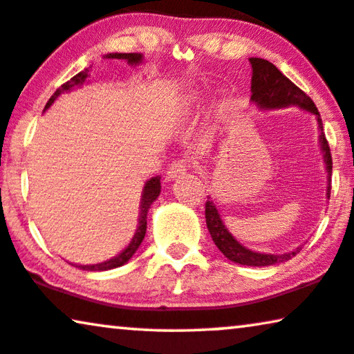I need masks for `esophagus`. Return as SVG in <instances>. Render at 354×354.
Listing matches in <instances>:
<instances>
[{
    "mask_svg": "<svg viewBox=\"0 0 354 354\" xmlns=\"http://www.w3.org/2000/svg\"><path fill=\"white\" fill-rule=\"evenodd\" d=\"M186 171H187L186 162L176 160V162H173L170 167H168V170H167V179H168V181H173V179L183 176Z\"/></svg>",
    "mask_w": 354,
    "mask_h": 354,
    "instance_id": "esophagus-1",
    "label": "esophagus"
}]
</instances>
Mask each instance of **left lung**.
<instances>
[{"label": "left lung", "instance_id": "obj_1", "mask_svg": "<svg viewBox=\"0 0 354 354\" xmlns=\"http://www.w3.org/2000/svg\"><path fill=\"white\" fill-rule=\"evenodd\" d=\"M252 64V101L257 104L260 109H282L288 106H297L303 109V111L311 112L316 115L317 127H319V144L321 151L324 153L326 170H327V198L330 197V175H332V156L330 147L326 139L324 129H322V120L319 112L311 101L310 96H306L297 84H293L279 68L271 64L270 61L260 57H250L248 59ZM208 201L205 203V220L207 227L210 231V236L215 242V245L220 248V252L225 255L227 260L239 265L245 266H271L277 265V263L290 260L295 257L300 248L297 250L283 253V255H272V253H258L253 250H248L243 247L241 242L236 241V237L227 231V227L223 223L220 212L212 201V197H207Z\"/></svg>", "mask_w": 354, "mask_h": 354}]
</instances>
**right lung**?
<instances>
[{"label":"right lung","mask_w":354,"mask_h":354,"mask_svg":"<svg viewBox=\"0 0 354 354\" xmlns=\"http://www.w3.org/2000/svg\"><path fill=\"white\" fill-rule=\"evenodd\" d=\"M106 57L107 59H122V61H127L129 66H138V64L142 62V54H139V53H111V54H107ZM88 77H89V71H88V68H84L83 72L77 73V75L68 80L67 83H64L62 86H59L56 89V93H54L53 96L49 97L46 106H44V111L51 107V104L56 101V99L61 96L62 93H67L73 88L82 86V84L86 82ZM160 189H162L160 176H153V178L149 179L146 184H144L142 196H141V207H139L141 210H139L138 229H136V232H134L131 242L128 243V247L125 248V250H123L122 253H118L117 257L111 258V260L97 263V265H82V266H78L80 270H84V271H107V270H113V268L123 266L125 263L131 260V257L134 255V253H136L139 245H141L144 236H146L147 212H149V208H151L152 202L157 201V197L160 196Z\"/></svg>","instance_id":"1"}]
</instances>
